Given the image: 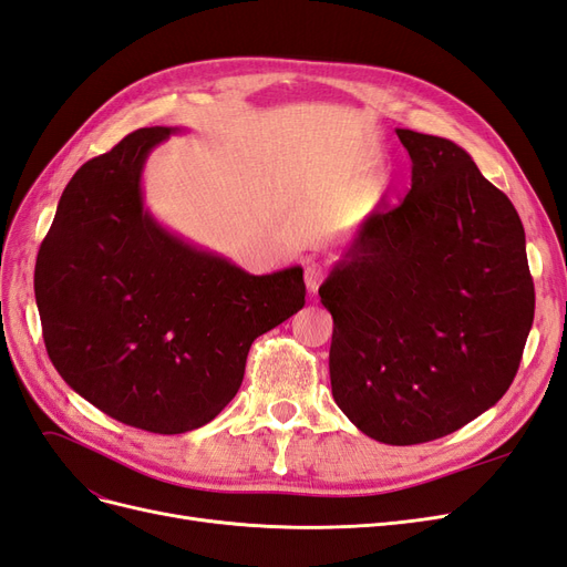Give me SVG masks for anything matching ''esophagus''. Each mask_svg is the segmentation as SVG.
Instances as JSON below:
<instances>
[{
  "instance_id": "34e87169",
  "label": "esophagus",
  "mask_w": 567,
  "mask_h": 567,
  "mask_svg": "<svg viewBox=\"0 0 567 567\" xmlns=\"http://www.w3.org/2000/svg\"><path fill=\"white\" fill-rule=\"evenodd\" d=\"M321 281H323V269L317 262L307 265L305 267V286H307V290H310V293H317Z\"/></svg>"
}]
</instances>
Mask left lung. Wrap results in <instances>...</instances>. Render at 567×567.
I'll use <instances>...</instances> for the list:
<instances>
[{
  "mask_svg": "<svg viewBox=\"0 0 567 567\" xmlns=\"http://www.w3.org/2000/svg\"><path fill=\"white\" fill-rule=\"evenodd\" d=\"M411 192L359 225L319 288L333 400L359 431L419 444L504 398L535 319L525 229L458 144L398 130Z\"/></svg>",
  "mask_w": 567,
  "mask_h": 567,
  "instance_id": "8db88e82",
  "label": "left lung"
}]
</instances>
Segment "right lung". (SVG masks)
Segmentation results:
<instances>
[{
  "mask_svg": "<svg viewBox=\"0 0 567 567\" xmlns=\"http://www.w3.org/2000/svg\"><path fill=\"white\" fill-rule=\"evenodd\" d=\"M144 127L63 188L35 267L44 346L61 379L111 419L177 435L241 388L252 340L305 305L302 267L255 277L169 231L144 203Z\"/></svg>",
  "mask_w": 567,
  "mask_h": 567,
  "instance_id": "right-lung-1",
  "label": "right lung"
}]
</instances>
